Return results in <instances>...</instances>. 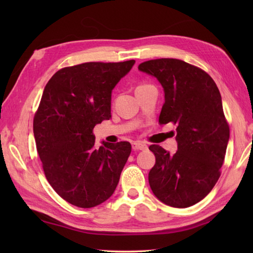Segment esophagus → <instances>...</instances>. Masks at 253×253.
Returning a JSON list of instances; mask_svg holds the SVG:
<instances>
[{
  "mask_svg": "<svg viewBox=\"0 0 253 253\" xmlns=\"http://www.w3.org/2000/svg\"><path fill=\"white\" fill-rule=\"evenodd\" d=\"M132 149L133 150H147L148 146H147V144L140 142V141H136V142L132 143Z\"/></svg>",
  "mask_w": 253,
  "mask_h": 253,
  "instance_id": "34e87169",
  "label": "esophagus"
}]
</instances>
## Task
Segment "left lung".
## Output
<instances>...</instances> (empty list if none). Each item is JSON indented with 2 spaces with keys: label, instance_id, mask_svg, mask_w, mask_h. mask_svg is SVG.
<instances>
[{
  "label": "left lung",
  "instance_id": "8db88e82",
  "mask_svg": "<svg viewBox=\"0 0 253 253\" xmlns=\"http://www.w3.org/2000/svg\"><path fill=\"white\" fill-rule=\"evenodd\" d=\"M138 68L162 84L165 102L159 123L176 125L178 144L174 154L158 144L149 147L155 155L150 187L169 207H191L209 195L221 176L229 139L221 93L208 73L176 58L147 61Z\"/></svg>",
  "mask_w": 253,
  "mask_h": 253
}]
</instances>
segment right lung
<instances>
[{
	"label": "right lung",
	"mask_w": 253,
	"mask_h": 253,
	"mask_svg": "<svg viewBox=\"0 0 253 253\" xmlns=\"http://www.w3.org/2000/svg\"><path fill=\"white\" fill-rule=\"evenodd\" d=\"M135 61L64 67L47 82L34 117L44 175L64 200L93 208L115 191L131 152L129 142L95 147L93 128L111 118V95Z\"/></svg>",
	"instance_id": "obj_1"
}]
</instances>
